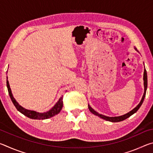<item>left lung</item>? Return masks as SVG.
Wrapping results in <instances>:
<instances>
[{
    "label": "left lung",
    "instance_id": "8db88e82",
    "mask_svg": "<svg viewBox=\"0 0 153 153\" xmlns=\"http://www.w3.org/2000/svg\"><path fill=\"white\" fill-rule=\"evenodd\" d=\"M135 49H136V51H137L136 48H135ZM144 92L143 97H142L141 101L140 102V103L138 105V106H137L136 107L134 108L133 110H131L130 112H129L127 114H126V115L120 116V117H107V116H105L103 115H101V114H99V113H98L97 112H96V111L94 109H93V108H92L91 107H90V105H88L89 110H90V112L92 113L93 114H94V115L98 116V117H100V118L103 119V120H105L108 121H111V122H119V121H121L125 120L126 119L129 117L131 115H132L134 113H135L136 111L139 109V108L140 107V106L142 105V102H143V101H144L145 96H146V89H147V73H146V69H144Z\"/></svg>",
    "mask_w": 153,
    "mask_h": 153
}]
</instances>
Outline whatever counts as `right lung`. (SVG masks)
<instances>
[{
    "label": "right lung",
    "mask_w": 153,
    "mask_h": 153,
    "mask_svg": "<svg viewBox=\"0 0 153 153\" xmlns=\"http://www.w3.org/2000/svg\"><path fill=\"white\" fill-rule=\"evenodd\" d=\"M7 89H8V92H9V94L10 96V98L12 100L13 103L15 105V107H16L17 109L19 111L20 113H22V114H24L25 116L29 117L30 119H33V120H46V119L51 118L53 116H55L56 114H58L59 112H60L61 110L62 109V107H63V97H62L59 98V100H58V102L56 103V105L54 106V107L51 108V110H49L47 112L43 113H37L34 111H30V110H27L25 108H23L22 107L18 104L17 102L15 100L14 97H13V94L11 93V88H10L9 86V81L7 80Z\"/></svg>",
    "instance_id": "1"
}]
</instances>
